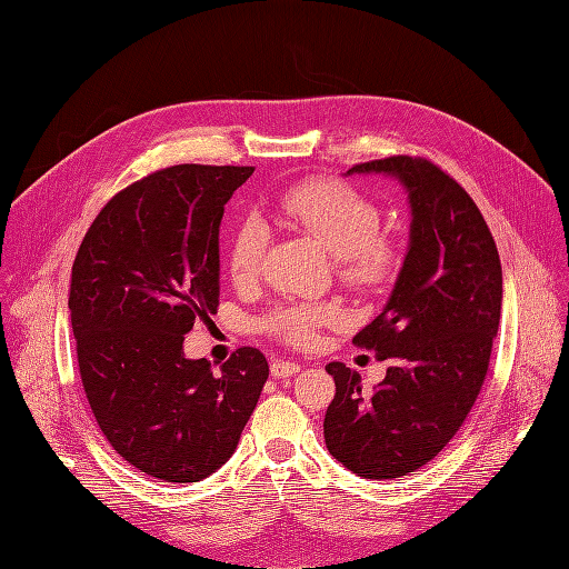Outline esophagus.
Masks as SVG:
<instances>
[{"mask_svg": "<svg viewBox=\"0 0 569 569\" xmlns=\"http://www.w3.org/2000/svg\"><path fill=\"white\" fill-rule=\"evenodd\" d=\"M269 371H272L274 378H288V376H295L297 371H300V365L295 362H283V360H274L272 367H269Z\"/></svg>", "mask_w": 569, "mask_h": 569, "instance_id": "esophagus-1", "label": "esophagus"}]
</instances>
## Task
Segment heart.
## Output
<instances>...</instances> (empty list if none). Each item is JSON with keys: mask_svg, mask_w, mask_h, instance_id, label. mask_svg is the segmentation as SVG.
Returning a JSON list of instances; mask_svg holds the SVG:
<instances>
[{"mask_svg": "<svg viewBox=\"0 0 569 569\" xmlns=\"http://www.w3.org/2000/svg\"><path fill=\"white\" fill-rule=\"evenodd\" d=\"M269 214L281 226L305 232L335 256L339 279L355 292H380L401 267V249L392 237L378 232L380 212L371 198L339 179L311 177L283 189ZM267 232L260 223L239 226L228 247V272L234 283H251L264 258ZM339 302H288L262 320L267 335L290 346H309L327 325L343 320Z\"/></svg>", "mask_w": 569, "mask_h": 569, "instance_id": "b5f03b06", "label": "heart"}]
</instances>
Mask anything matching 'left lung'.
<instances>
[{"label": "left lung", "instance_id": "1", "mask_svg": "<svg viewBox=\"0 0 569 569\" xmlns=\"http://www.w3.org/2000/svg\"><path fill=\"white\" fill-rule=\"evenodd\" d=\"M406 187L410 247L382 313L352 339L387 360L373 392L341 362L327 365L337 395L325 412V445L367 480H395L450 442L480 395L500 322L502 269L493 234L455 177L422 157L355 163Z\"/></svg>", "mask_w": 569, "mask_h": 569}]
</instances>
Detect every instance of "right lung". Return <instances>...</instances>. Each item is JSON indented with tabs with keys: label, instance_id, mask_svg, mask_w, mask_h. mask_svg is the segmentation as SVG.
<instances>
[{
	"label": "right lung",
	"instance_id": "right-lung-1",
	"mask_svg": "<svg viewBox=\"0 0 569 569\" xmlns=\"http://www.w3.org/2000/svg\"><path fill=\"white\" fill-rule=\"evenodd\" d=\"M253 170L149 172L103 204L73 260L69 309L89 408L112 450L163 482H200L230 459L269 376L251 346L221 373L182 350L193 322L219 309L223 204Z\"/></svg>",
	"mask_w": 569,
	"mask_h": 569
}]
</instances>
